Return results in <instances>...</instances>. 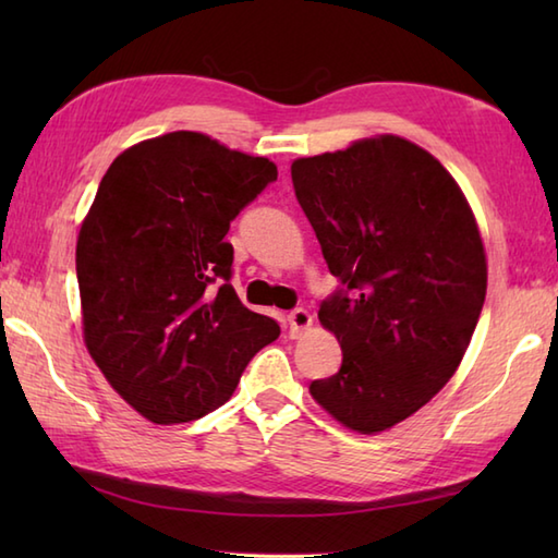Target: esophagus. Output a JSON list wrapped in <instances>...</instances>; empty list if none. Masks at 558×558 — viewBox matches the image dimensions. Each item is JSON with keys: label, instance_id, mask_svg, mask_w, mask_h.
Listing matches in <instances>:
<instances>
[{"label": "esophagus", "instance_id": "esophagus-1", "mask_svg": "<svg viewBox=\"0 0 558 558\" xmlns=\"http://www.w3.org/2000/svg\"><path fill=\"white\" fill-rule=\"evenodd\" d=\"M312 314L306 312V310H302V306H298V310H292L290 314H288V330H290V336L292 338H302V333L306 328L312 326Z\"/></svg>", "mask_w": 558, "mask_h": 558}]
</instances>
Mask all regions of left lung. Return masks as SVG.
<instances>
[{
    "mask_svg": "<svg viewBox=\"0 0 558 558\" xmlns=\"http://www.w3.org/2000/svg\"><path fill=\"white\" fill-rule=\"evenodd\" d=\"M292 186L340 288L318 322L342 348L314 400L354 432L408 420L456 374L487 294L475 216L432 153L400 136L292 162Z\"/></svg>",
    "mask_w": 558,
    "mask_h": 558,
    "instance_id": "left-lung-1",
    "label": "left lung"
}]
</instances>
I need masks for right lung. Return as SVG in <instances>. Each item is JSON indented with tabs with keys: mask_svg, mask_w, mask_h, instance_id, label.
Wrapping results in <instances>:
<instances>
[{
	"mask_svg": "<svg viewBox=\"0 0 558 558\" xmlns=\"http://www.w3.org/2000/svg\"><path fill=\"white\" fill-rule=\"evenodd\" d=\"M278 180L268 158L172 132L117 156L81 225L76 278L90 357L156 424L204 417L280 336L230 286V222Z\"/></svg>",
	"mask_w": 558,
	"mask_h": 558,
	"instance_id": "right-lung-1",
	"label": "right lung"
}]
</instances>
